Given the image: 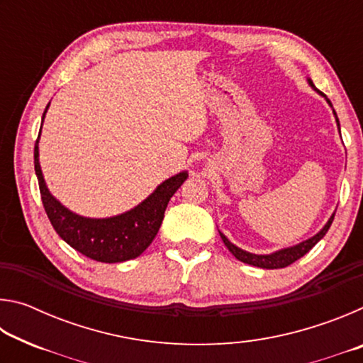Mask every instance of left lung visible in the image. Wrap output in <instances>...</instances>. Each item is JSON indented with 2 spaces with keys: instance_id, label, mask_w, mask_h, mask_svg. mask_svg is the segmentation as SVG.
Segmentation results:
<instances>
[{
  "instance_id": "left-lung-1",
  "label": "left lung",
  "mask_w": 363,
  "mask_h": 363,
  "mask_svg": "<svg viewBox=\"0 0 363 363\" xmlns=\"http://www.w3.org/2000/svg\"><path fill=\"white\" fill-rule=\"evenodd\" d=\"M309 84L315 89V86H314V83L311 82V79H309ZM318 93H320V91H318ZM320 94L325 96L323 93H320ZM325 99H327V97H325ZM327 102L331 106V102L328 99H327ZM333 112H335V110H333ZM335 116H336V112H335ZM336 121H337V116H336ZM337 128H340V121H337ZM333 219H335V213H333V216L328 219V223L325 224L323 229L317 233V235L309 238V240H306L303 243L296 245V247L275 251V253H272V255H253V253H248V251H243V250H240L238 247H235V245H232L229 240H227L224 233L219 232V235H220V238H223V242H224L225 247L229 248L230 253L235 256L238 261H242L245 264H250V266L262 267V269H281V267L290 266V264H293L294 261H298L299 257H303L306 253H309V251L315 247V243L320 240V238H323L325 233L328 232L331 223H333Z\"/></svg>"
}]
</instances>
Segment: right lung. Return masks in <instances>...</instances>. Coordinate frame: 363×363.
<instances>
[{
  "mask_svg": "<svg viewBox=\"0 0 363 363\" xmlns=\"http://www.w3.org/2000/svg\"><path fill=\"white\" fill-rule=\"evenodd\" d=\"M38 139L35 144V173L43 206L59 237L86 257L99 262H123L143 255L155 238L168 201L187 179V173H179L160 184L149 199L125 214L107 219L83 218L67 210L49 194L38 162Z\"/></svg>",
  "mask_w": 363,
  "mask_h": 363,
  "instance_id": "1",
  "label": "right lung"
}]
</instances>
